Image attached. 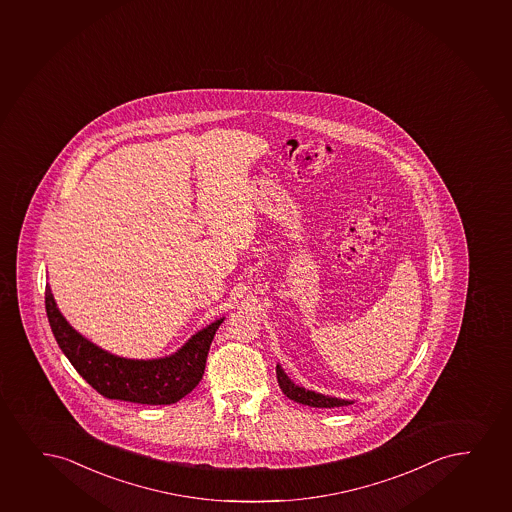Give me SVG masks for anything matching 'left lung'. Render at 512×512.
Wrapping results in <instances>:
<instances>
[{
	"label": "left lung",
	"instance_id": "1",
	"mask_svg": "<svg viewBox=\"0 0 512 512\" xmlns=\"http://www.w3.org/2000/svg\"><path fill=\"white\" fill-rule=\"evenodd\" d=\"M277 381H279L280 389L289 400H294L296 403H303L308 407L315 408H334L344 407V405H351L350 400H341V398H334V396L320 395L310 389L301 388L298 384L285 376L284 370L280 365H277Z\"/></svg>",
	"mask_w": 512,
	"mask_h": 512
}]
</instances>
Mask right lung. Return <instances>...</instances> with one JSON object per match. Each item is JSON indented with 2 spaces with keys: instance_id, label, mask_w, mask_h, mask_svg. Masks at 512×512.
<instances>
[{
  "instance_id": "1",
  "label": "right lung",
  "mask_w": 512,
  "mask_h": 512,
  "mask_svg": "<svg viewBox=\"0 0 512 512\" xmlns=\"http://www.w3.org/2000/svg\"><path fill=\"white\" fill-rule=\"evenodd\" d=\"M45 306L53 336L79 376L105 398L142 405H171L201 382L209 346L225 320L220 318L199 330L175 355L130 360L107 353L72 329L57 308L50 287H46Z\"/></svg>"
}]
</instances>
